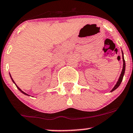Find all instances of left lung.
Returning <instances> with one entry per match:
<instances>
[{
    "label": "left lung",
    "instance_id": "left-lung-1",
    "mask_svg": "<svg viewBox=\"0 0 133 133\" xmlns=\"http://www.w3.org/2000/svg\"><path fill=\"white\" fill-rule=\"evenodd\" d=\"M122 55H123V52H122ZM122 59H123V68H122V72H121V75H120L119 78H118L117 82L116 84H115V86L114 87V88H113V89L111 90L110 92H112V91H114V90L116 89L119 86L120 84H121V82H122V79H123V77H124V73H125V60H124V56H122Z\"/></svg>",
    "mask_w": 133,
    "mask_h": 133
}]
</instances>
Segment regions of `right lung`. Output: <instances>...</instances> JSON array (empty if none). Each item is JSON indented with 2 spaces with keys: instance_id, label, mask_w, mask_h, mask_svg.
Listing matches in <instances>:
<instances>
[{
  "instance_id": "right-lung-1",
  "label": "right lung",
  "mask_w": 133,
  "mask_h": 133,
  "mask_svg": "<svg viewBox=\"0 0 133 133\" xmlns=\"http://www.w3.org/2000/svg\"><path fill=\"white\" fill-rule=\"evenodd\" d=\"M9 75H10V77H11V80H12V82H14V83H15V81H13V79H12V77H11V74H9ZM15 85H16V87H17V88H18V89H19V91H21V92H22V93H23V94H24V95H26V96H30V95H28V94L25 93V92H23V91H22V90H21V89H20V88H19V87H18V85H16V84H15Z\"/></svg>"
}]
</instances>
